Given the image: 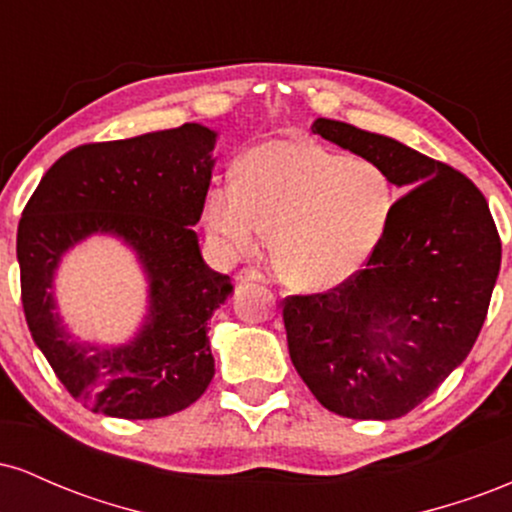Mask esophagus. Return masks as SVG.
<instances>
[{
    "instance_id": "obj_1",
    "label": "esophagus",
    "mask_w": 512,
    "mask_h": 512,
    "mask_svg": "<svg viewBox=\"0 0 512 512\" xmlns=\"http://www.w3.org/2000/svg\"><path fill=\"white\" fill-rule=\"evenodd\" d=\"M255 281H264V274L257 272V269H240L236 276V286H245V284H255Z\"/></svg>"
}]
</instances>
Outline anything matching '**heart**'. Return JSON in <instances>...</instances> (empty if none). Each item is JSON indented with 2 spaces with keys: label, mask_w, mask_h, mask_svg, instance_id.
<instances>
[{
  "label": "heart",
  "mask_w": 512,
  "mask_h": 512,
  "mask_svg": "<svg viewBox=\"0 0 512 512\" xmlns=\"http://www.w3.org/2000/svg\"><path fill=\"white\" fill-rule=\"evenodd\" d=\"M390 173L310 139L252 146L236 185H214L204 223L221 248L248 257L272 233V262L286 284L330 291L366 267L395 214Z\"/></svg>",
  "instance_id": "heart-1"
}]
</instances>
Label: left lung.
I'll list each match as a JSON object with an SVG mask.
<instances>
[{
    "label": "left lung",
    "mask_w": 512,
    "mask_h": 512,
    "mask_svg": "<svg viewBox=\"0 0 512 512\" xmlns=\"http://www.w3.org/2000/svg\"><path fill=\"white\" fill-rule=\"evenodd\" d=\"M310 129L380 163L407 192L366 269L327 293L286 298L291 361L334 414L399 419L472 351L501 269V238L484 195L460 170L339 120L317 117Z\"/></svg>",
    "instance_id": "1"
}]
</instances>
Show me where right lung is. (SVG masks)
Segmentation results:
<instances>
[{
	"mask_svg": "<svg viewBox=\"0 0 512 512\" xmlns=\"http://www.w3.org/2000/svg\"><path fill=\"white\" fill-rule=\"evenodd\" d=\"M214 144V129L185 122L76 146L23 209L16 257L28 330L69 395L96 414L161 419L197 402L214 378L207 320L233 286L202 260L192 231L209 192ZM96 232L132 247L150 284L143 327L120 347L79 343L56 313V267Z\"/></svg>",
	"mask_w": 512,
	"mask_h": 512,
	"instance_id": "add662e5",
	"label": "right lung"
}]
</instances>
